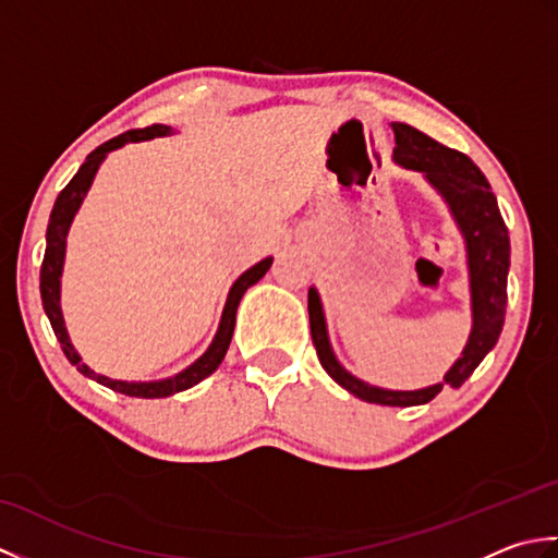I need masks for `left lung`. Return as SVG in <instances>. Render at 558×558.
I'll return each instance as SVG.
<instances>
[{
	"mask_svg": "<svg viewBox=\"0 0 558 558\" xmlns=\"http://www.w3.org/2000/svg\"><path fill=\"white\" fill-rule=\"evenodd\" d=\"M393 160L402 168L422 172L426 177V182L448 204L450 216H453L462 240H465L472 302V330L468 345L456 364L446 372L444 384L420 390H388L352 376L336 360L328 340L322 298H318L316 288H310V324L318 362L336 384L366 402H376V405L410 408L429 402L441 393L444 386L460 388L496 345L504 328L508 302L506 278L508 266H511V240H508L506 222L487 177L480 172L477 165L465 153L438 144L432 136L402 122H393Z\"/></svg>",
	"mask_w": 558,
	"mask_h": 558,
	"instance_id": "1",
	"label": "left lung"
}]
</instances>
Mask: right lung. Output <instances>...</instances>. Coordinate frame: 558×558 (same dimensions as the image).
Here are the masks:
<instances>
[{"label": "right lung", "instance_id": "1", "mask_svg": "<svg viewBox=\"0 0 558 558\" xmlns=\"http://www.w3.org/2000/svg\"><path fill=\"white\" fill-rule=\"evenodd\" d=\"M172 132L170 126H162V124H153L146 129H134V132H126L114 136L110 141H105L102 146H98L96 150L90 153L86 158V162L81 165L78 172L71 177V182L59 192L57 201H54V208L50 213V222H47V246H45V258H43V266H40V298H43V306H45V314L50 318L54 336L59 340V345H62L66 360L76 366V369L93 378V381H98L102 386H108L117 393H124V396H132V398H168L172 393H180V390H186L196 386L198 381H204L206 376H210L213 372L218 369L220 362L225 360V352L230 348V340L234 333V316H236V306H240V300L244 298V292L256 286V282L266 276V270L270 268L272 258H264L258 260L256 266H252L248 270H244L240 278L234 280V286L230 288L228 294V302H225V310L220 316V326H218V333L213 338L210 348L201 354V357L192 364L186 366L184 372L174 374L170 378H162V381H117V378H108L102 374H96L90 369V366L81 360V354L74 350L66 333V326H64V316H62V306H59V288H62V268H64V254H66V234L71 228V220H74L76 210L81 208L83 198H86L88 189L93 184V177H96L100 162L105 160L110 150L122 148L124 144H132V141H148V138H156V136H168Z\"/></svg>", "mask_w": 558, "mask_h": 558}]
</instances>
